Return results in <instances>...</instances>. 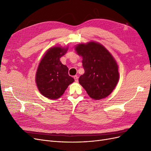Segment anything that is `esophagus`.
Masks as SVG:
<instances>
[{
    "label": "esophagus",
    "instance_id": "obj_1",
    "mask_svg": "<svg viewBox=\"0 0 151 151\" xmlns=\"http://www.w3.org/2000/svg\"><path fill=\"white\" fill-rule=\"evenodd\" d=\"M78 76H75L74 77V80H75V81L76 82V83H77V82H78Z\"/></svg>",
    "mask_w": 151,
    "mask_h": 151
}]
</instances>
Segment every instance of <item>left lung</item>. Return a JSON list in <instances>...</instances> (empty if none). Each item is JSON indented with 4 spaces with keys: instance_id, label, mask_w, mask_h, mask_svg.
I'll use <instances>...</instances> for the list:
<instances>
[{
    "instance_id": "1",
    "label": "left lung",
    "mask_w": 151,
    "mask_h": 151,
    "mask_svg": "<svg viewBox=\"0 0 151 151\" xmlns=\"http://www.w3.org/2000/svg\"><path fill=\"white\" fill-rule=\"evenodd\" d=\"M83 57L84 74L79 79L89 96L101 99L110 94L119 80L117 63L111 54L101 44L90 42L80 43L75 48Z\"/></svg>"
}]
</instances>
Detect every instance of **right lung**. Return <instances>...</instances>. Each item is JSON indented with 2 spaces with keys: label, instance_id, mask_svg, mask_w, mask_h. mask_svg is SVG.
I'll return each instance as SVG.
<instances>
[{
  "label": "right lung",
  "instance_id": "obj_1",
  "mask_svg": "<svg viewBox=\"0 0 151 151\" xmlns=\"http://www.w3.org/2000/svg\"><path fill=\"white\" fill-rule=\"evenodd\" d=\"M68 48H49L41 60L36 73V83L40 93L50 99H56L64 93L74 79L68 76V67L60 60Z\"/></svg>",
  "mask_w": 151,
  "mask_h": 151
}]
</instances>
